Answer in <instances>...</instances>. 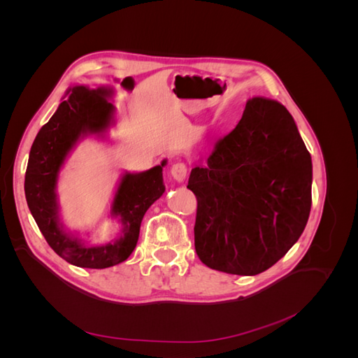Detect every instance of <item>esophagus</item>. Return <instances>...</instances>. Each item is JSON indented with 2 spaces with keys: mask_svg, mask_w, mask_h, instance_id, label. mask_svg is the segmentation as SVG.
Segmentation results:
<instances>
[{
  "mask_svg": "<svg viewBox=\"0 0 358 358\" xmlns=\"http://www.w3.org/2000/svg\"><path fill=\"white\" fill-rule=\"evenodd\" d=\"M170 175L176 182H183L187 179L188 169L185 164H183V162H175V164H173L170 169Z\"/></svg>",
  "mask_w": 358,
  "mask_h": 358,
  "instance_id": "1",
  "label": "esophagus"
}]
</instances>
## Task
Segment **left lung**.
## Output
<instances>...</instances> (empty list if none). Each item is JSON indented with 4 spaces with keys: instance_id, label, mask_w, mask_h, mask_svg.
I'll use <instances>...</instances> for the list:
<instances>
[{
    "instance_id": "left-lung-1",
    "label": "left lung",
    "mask_w": 358,
    "mask_h": 358,
    "mask_svg": "<svg viewBox=\"0 0 358 358\" xmlns=\"http://www.w3.org/2000/svg\"><path fill=\"white\" fill-rule=\"evenodd\" d=\"M188 188L197 197L194 245L201 263L231 275H258L305 230L310 154L282 104L252 96L233 131L191 170Z\"/></svg>"
}]
</instances>
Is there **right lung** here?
Wrapping results in <instances>:
<instances>
[{"label": "right lung", "instance_id": "add662e5", "mask_svg": "<svg viewBox=\"0 0 358 358\" xmlns=\"http://www.w3.org/2000/svg\"><path fill=\"white\" fill-rule=\"evenodd\" d=\"M113 94L109 85L71 86L29 150L25 197L32 218L53 251L78 267L106 268L125 262L137 245L146 210L166 191L162 167L167 159H162L146 171H125L119 180L110 204V218L121 225L115 241L91 243L64 225L57 194L61 169L80 140L88 136L106 138L107 129L115 124L116 109L109 103Z\"/></svg>", "mask_w": 358, "mask_h": 358}]
</instances>
